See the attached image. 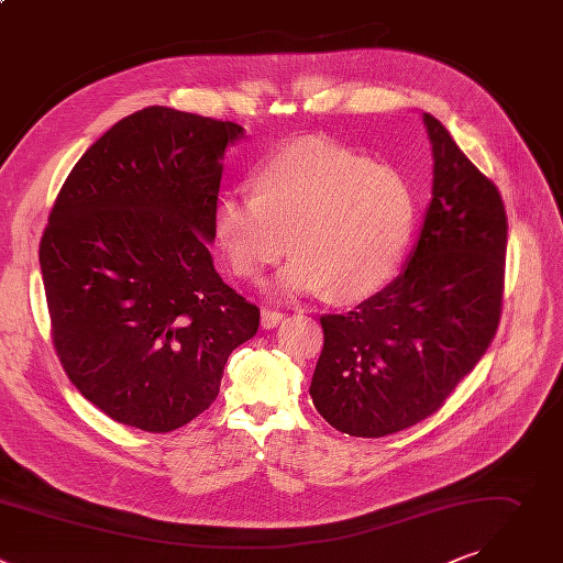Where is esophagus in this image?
<instances>
[{
  "label": "esophagus",
  "instance_id": "1",
  "mask_svg": "<svg viewBox=\"0 0 563 563\" xmlns=\"http://www.w3.org/2000/svg\"><path fill=\"white\" fill-rule=\"evenodd\" d=\"M282 319H284V314L277 312V310H271V308H264V310H262V328H266V330L275 328Z\"/></svg>",
  "mask_w": 563,
  "mask_h": 563
}]
</instances>
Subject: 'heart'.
I'll use <instances>...</instances> for the list:
<instances>
[{"mask_svg": "<svg viewBox=\"0 0 563 563\" xmlns=\"http://www.w3.org/2000/svg\"><path fill=\"white\" fill-rule=\"evenodd\" d=\"M253 197L229 192L214 208L212 233L231 273L257 282L290 251L273 290L357 303L397 273L417 223L404 173L323 140H301L264 157Z\"/></svg>", "mask_w": 563, "mask_h": 563, "instance_id": "1", "label": "heart"}]
</instances>
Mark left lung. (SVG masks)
I'll return each mask as SVG.
<instances>
[{
  "instance_id": "obj_1",
  "label": "left lung",
  "mask_w": 563,
  "mask_h": 563,
  "mask_svg": "<svg viewBox=\"0 0 563 563\" xmlns=\"http://www.w3.org/2000/svg\"><path fill=\"white\" fill-rule=\"evenodd\" d=\"M432 199L406 271L346 314H321L310 397L351 437L437 412L488 351L501 317L508 219L497 186L423 112Z\"/></svg>"
}]
</instances>
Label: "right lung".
Masks as SVG:
<instances>
[{"mask_svg":"<svg viewBox=\"0 0 563 563\" xmlns=\"http://www.w3.org/2000/svg\"><path fill=\"white\" fill-rule=\"evenodd\" d=\"M244 129L148 106L66 177L40 244L55 353L101 412L170 432L219 393L260 308L223 284L208 244L221 157Z\"/></svg>","mask_w":563,"mask_h":563,"instance_id":"right-lung-1","label":"right lung"}]
</instances>
